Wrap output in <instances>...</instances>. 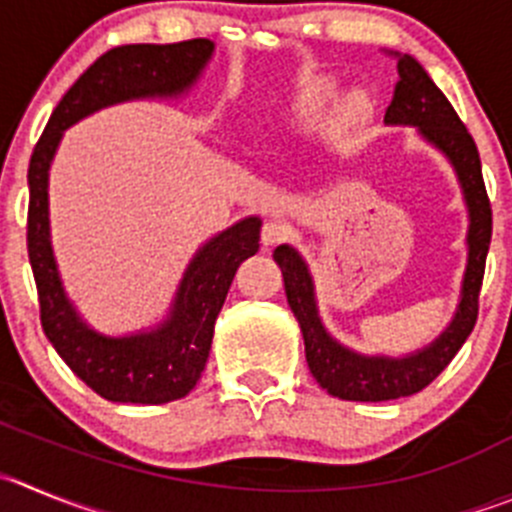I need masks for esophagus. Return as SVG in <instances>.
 <instances>
[{
  "mask_svg": "<svg viewBox=\"0 0 512 512\" xmlns=\"http://www.w3.org/2000/svg\"><path fill=\"white\" fill-rule=\"evenodd\" d=\"M290 234V229L285 227L283 222H278V219H270V222L262 224V245L265 247H272V245H280V242L285 240Z\"/></svg>",
  "mask_w": 512,
  "mask_h": 512,
  "instance_id": "1",
  "label": "esophagus"
}]
</instances>
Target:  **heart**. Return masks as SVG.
Here are the masks:
<instances>
[{"instance_id": "heart-1", "label": "heart", "mask_w": 512, "mask_h": 512, "mask_svg": "<svg viewBox=\"0 0 512 512\" xmlns=\"http://www.w3.org/2000/svg\"><path fill=\"white\" fill-rule=\"evenodd\" d=\"M328 88L326 85H315V88H308L295 103V116H310L321 108V103L326 100Z\"/></svg>"}]
</instances>
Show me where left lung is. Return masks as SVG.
<instances>
[{
	"label": "left lung",
	"mask_w": 512,
	"mask_h": 512,
	"mask_svg": "<svg viewBox=\"0 0 512 512\" xmlns=\"http://www.w3.org/2000/svg\"><path fill=\"white\" fill-rule=\"evenodd\" d=\"M396 70L399 83L394 88L384 121L389 126H417L419 136L432 143L437 151L447 156L455 166L457 181L465 194L470 229H467V267L462 278L460 305L455 318L439 338H434L422 351L409 353L404 358L391 356H364L343 343H338L323 326L318 305H315V288L308 265L298 250L290 245H280L272 252L275 262L283 270L285 295L293 315L298 318L305 341V358L310 374L328 391L346 401H389L399 396H412L432 384L462 343L472 333L477 321V300H480L482 275H485V257L493 237V209L487 199L485 181L477 146L467 133L465 123L455 113L452 103L444 98L442 90L432 83L427 70L412 55L396 52Z\"/></svg>",
	"instance_id": "8db88e82"
}]
</instances>
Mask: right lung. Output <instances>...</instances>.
I'll list each match as a JSON object with an SVG mask.
<instances>
[{
	"label": "right lung",
	"instance_id": "obj_1",
	"mask_svg": "<svg viewBox=\"0 0 512 512\" xmlns=\"http://www.w3.org/2000/svg\"><path fill=\"white\" fill-rule=\"evenodd\" d=\"M214 42L113 47L75 80L52 111L30 159L27 252L40 295L42 331L60 358L95 394L121 404H166L197 386L212 348L214 321L234 272L260 250V217L219 232L191 257L169 318L151 331L105 336L80 318L62 290L50 245L47 176L65 128L108 105L138 98H176L197 83L212 60Z\"/></svg>",
	"mask_w": 512,
	"mask_h": 512
}]
</instances>
